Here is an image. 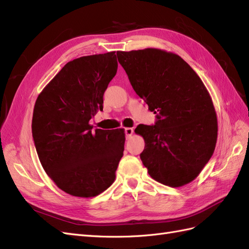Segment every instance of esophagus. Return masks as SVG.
Here are the masks:
<instances>
[{
    "label": "esophagus",
    "instance_id": "34e87169",
    "mask_svg": "<svg viewBox=\"0 0 249 249\" xmlns=\"http://www.w3.org/2000/svg\"><path fill=\"white\" fill-rule=\"evenodd\" d=\"M133 132L134 130L132 129V127H125L124 129V133H125V137L126 138H130L132 135H133Z\"/></svg>",
    "mask_w": 249,
    "mask_h": 249
}]
</instances>
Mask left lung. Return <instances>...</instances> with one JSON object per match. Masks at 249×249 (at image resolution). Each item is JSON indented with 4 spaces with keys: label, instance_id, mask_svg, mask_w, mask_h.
<instances>
[{
    "label": "left lung",
    "instance_id": "left-lung-1",
    "mask_svg": "<svg viewBox=\"0 0 249 249\" xmlns=\"http://www.w3.org/2000/svg\"><path fill=\"white\" fill-rule=\"evenodd\" d=\"M116 55L135 91L157 114L155 125L135 129L145 142L140 159L148 175L173 188L192 182L217 141V116L208 89L171 52L148 48Z\"/></svg>",
    "mask_w": 249,
    "mask_h": 249
}]
</instances>
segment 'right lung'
<instances>
[{
	"label": "right lung",
	"mask_w": 249,
	"mask_h": 249,
	"mask_svg": "<svg viewBox=\"0 0 249 249\" xmlns=\"http://www.w3.org/2000/svg\"><path fill=\"white\" fill-rule=\"evenodd\" d=\"M115 52L67 62L37 97L32 119L36 152L58 188L93 197L115 180L124 149V130L92 131L103 95L117 71Z\"/></svg>",
	"instance_id": "add662e5"
}]
</instances>
